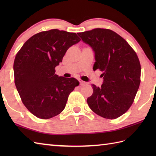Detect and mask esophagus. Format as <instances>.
Returning <instances> with one entry per match:
<instances>
[{"label":"esophagus","mask_w":156,"mask_h":156,"mask_svg":"<svg viewBox=\"0 0 156 156\" xmlns=\"http://www.w3.org/2000/svg\"><path fill=\"white\" fill-rule=\"evenodd\" d=\"M79 82H80V86H84V85H86V84H87V82H84V81H82V80H80Z\"/></svg>","instance_id":"esophagus-1"}]
</instances>
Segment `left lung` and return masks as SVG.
I'll return each instance as SVG.
<instances>
[{
  "instance_id": "obj_1",
  "label": "left lung",
  "mask_w": 156,
  "mask_h": 156,
  "mask_svg": "<svg viewBox=\"0 0 156 156\" xmlns=\"http://www.w3.org/2000/svg\"><path fill=\"white\" fill-rule=\"evenodd\" d=\"M77 34L94 52V70L103 72L101 87L92 84L89 107L102 117L117 119L130 108L140 87L141 65L136 53L110 29L97 28Z\"/></svg>"
}]
</instances>
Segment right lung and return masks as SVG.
Listing matches in <instances>:
<instances>
[{"mask_svg":"<svg viewBox=\"0 0 156 156\" xmlns=\"http://www.w3.org/2000/svg\"><path fill=\"white\" fill-rule=\"evenodd\" d=\"M80 41L75 33L58 29L33 35L16 54L15 84L23 103L35 117L48 119L64 110L79 82L55 74L68 49Z\"/></svg>","mask_w":156,"mask_h":156,"instance_id":"1","label":"right lung"}]
</instances>
